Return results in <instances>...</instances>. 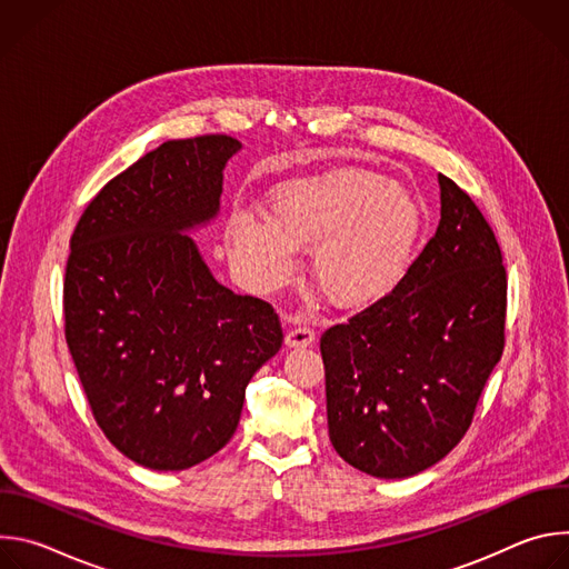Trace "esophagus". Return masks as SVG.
Returning a JSON list of instances; mask_svg holds the SVG:
<instances>
[{
	"mask_svg": "<svg viewBox=\"0 0 569 569\" xmlns=\"http://www.w3.org/2000/svg\"><path fill=\"white\" fill-rule=\"evenodd\" d=\"M312 342H315V331L308 327H295L286 336V347L290 349H303V347H310Z\"/></svg>",
	"mask_w": 569,
	"mask_h": 569,
	"instance_id": "obj_1",
	"label": "esophagus"
}]
</instances>
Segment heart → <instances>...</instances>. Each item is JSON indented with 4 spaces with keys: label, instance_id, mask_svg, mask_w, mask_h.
Wrapping results in <instances>:
<instances>
[{
    "label": "heart",
    "instance_id": "1",
    "mask_svg": "<svg viewBox=\"0 0 569 569\" xmlns=\"http://www.w3.org/2000/svg\"><path fill=\"white\" fill-rule=\"evenodd\" d=\"M272 218L236 209L224 240L254 292L290 283L299 250H312L315 283L331 303L360 308L385 297L408 268L423 231L419 200L385 178L338 169L272 191Z\"/></svg>",
    "mask_w": 569,
    "mask_h": 569
}]
</instances>
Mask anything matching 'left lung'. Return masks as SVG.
I'll list each match as a JSON object with an SVG mask.
<instances>
[{"instance_id":"8db88e82","label":"left lung","mask_w":569,"mask_h":569,"mask_svg":"<svg viewBox=\"0 0 569 569\" xmlns=\"http://www.w3.org/2000/svg\"><path fill=\"white\" fill-rule=\"evenodd\" d=\"M439 189V227L405 277L319 340L331 443L380 479L412 477L461 441L505 349L496 233L441 173Z\"/></svg>"}]
</instances>
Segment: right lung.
<instances>
[{"instance_id": "obj_1", "label": "right lung", "mask_w": 569, "mask_h": 569, "mask_svg": "<svg viewBox=\"0 0 569 569\" xmlns=\"http://www.w3.org/2000/svg\"><path fill=\"white\" fill-rule=\"evenodd\" d=\"M227 134L164 141L80 216L64 270V338L110 443L184 470L236 432L246 387L281 349L274 308L218 283L189 236L220 211Z\"/></svg>"}]
</instances>
